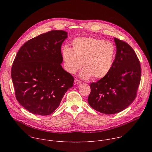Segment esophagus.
Instances as JSON below:
<instances>
[{
	"label": "esophagus",
	"instance_id": "esophagus-1",
	"mask_svg": "<svg viewBox=\"0 0 152 152\" xmlns=\"http://www.w3.org/2000/svg\"><path fill=\"white\" fill-rule=\"evenodd\" d=\"M81 83V81L80 80H78V79H76L75 80V84H80Z\"/></svg>",
	"mask_w": 152,
	"mask_h": 152
}]
</instances>
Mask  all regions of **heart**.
<instances>
[{
    "mask_svg": "<svg viewBox=\"0 0 152 152\" xmlns=\"http://www.w3.org/2000/svg\"><path fill=\"white\" fill-rule=\"evenodd\" d=\"M73 48L64 46L62 56L64 68L70 74H75L83 66L81 77L94 79L104 77L111 71L116 55L113 42L94 37L75 39Z\"/></svg>",
    "mask_w": 152,
    "mask_h": 152,
    "instance_id": "b5f03b06",
    "label": "heart"
}]
</instances>
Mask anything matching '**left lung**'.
Instances as JSON below:
<instances>
[{"mask_svg": "<svg viewBox=\"0 0 152 152\" xmlns=\"http://www.w3.org/2000/svg\"><path fill=\"white\" fill-rule=\"evenodd\" d=\"M117 52L113 66L107 76L90 84L88 102L103 114H114L127 108L137 97L141 80L140 62L127 42L114 38Z\"/></svg>", "mask_w": 152, "mask_h": 152, "instance_id": "left-lung-1", "label": "left lung"}]
</instances>
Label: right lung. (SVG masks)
Here are the masks:
<instances>
[{
	"label": "right lung",
	"instance_id": "obj_1",
	"mask_svg": "<svg viewBox=\"0 0 152 152\" xmlns=\"http://www.w3.org/2000/svg\"><path fill=\"white\" fill-rule=\"evenodd\" d=\"M67 33L53 30L32 38L20 48L13 61L11 77L15 95L29 112L40 115L53 113L74 83L65 71L61 45Z\"/></svg>",
	"mask_w": 152,
	"mask_h": 152
}]
</instances>
